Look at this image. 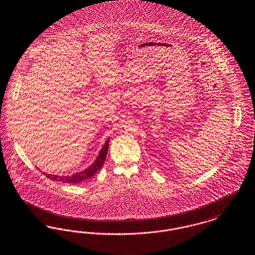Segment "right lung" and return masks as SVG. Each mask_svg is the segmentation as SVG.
Returning a JSON list of instances; mask_svg holds the SVG:
<instances>
[{"mask_svg":"<svg viewBox=\"0 0 255 255\" xmlns=\"http://www.w3.org/2000/svg\"><path fill=\"white\" fill-rule=\"evenodd\" d=\"M108 147H109V139L104 144V146H103L100 154L98 155L96 161L92 164L88 169L82 171L81 173H75L71 176H58V175H52V174H47V173H44V174L46 175V177L50 178L54 181H61L63 183H80L85 179L90 178L98 171H100L102 169L103 163H104V160L106 158V154L108 152Z\"/></svg>","mask_w":255,"mask_h":255,"instance_id":"1","label":"right lung"}]
</instances>
